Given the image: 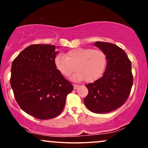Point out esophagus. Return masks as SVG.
<instances>
[{
    "label": "esophagus",
    "mask_w": 148,
    "mask_h": 148,
    "mask_svg": "<svg viewBox=\"0 0 148 148\" xmlns=\"http://www.w3.org/2000/svg\"><path fill=\"white\" fill-rule=\"evenodd\" d=\"M78 87H79V85H77V84H73V88L75 89V90H76V89H77Z\"/></svg>",
    "instance_id": "1"
}]
</instances>
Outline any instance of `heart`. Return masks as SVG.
Wrapping results in <instances>:
<instances>
[{
    "label": "heart",
    "mask_w": 148,
    "mask_h": 148,
    "mask_svg": "<svg viewBox=\"0 0 148 148\" xmlns=\"http://www.w3.org/2000/svg\"><path fill=\"white\" fill-rule=\"evenodd\" d=\"M106 64V56L99 49L77 48L67 52L66 56L60 54L55 58V65L63 75L69 76L77 69L78 72L71 77L76 82L95 81L103 73Z\"/></svg>",
    "instance_id": "heart-1"
}]
</instances>
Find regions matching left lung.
I'll return each instance as SVG.
<instances>
[{"label": "left lung", "instance_id": "8db88e82", "mask_svg": "<svg viewBox=\"0 0 148 148\" xmlns=\"http://www.w3.org/2000/svg\"><path fill=\"white\" fill-rule=\"evenodd\" d=\"M95 46L105 53L106 69L99 79L86 85L88 90L84 104L91 112L107 113L121 107L130 93L133 83L131 62L116 45L96 42Z\"/></svg>", "mask_w": 148, "mask_h": 148}]
</instances>
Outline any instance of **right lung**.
<instances>
[{
    "instance_id": "obj_1",
    "label": "right lung",
    "mask_w": 148,
    "mask_h": 148,
    "mask_svg": "<svg viewBox=\"0 0 148 148\" xmlns=\"http://www.w3.org/2000/svg\"><path fill=\"white\" fill-rule=\"evenodd\" d=\"M55 45H30L14 59L11 69V86L19 106L42 120L59 115L73 89L55 65Z\"/></svg>"
}]
</instances>
